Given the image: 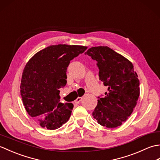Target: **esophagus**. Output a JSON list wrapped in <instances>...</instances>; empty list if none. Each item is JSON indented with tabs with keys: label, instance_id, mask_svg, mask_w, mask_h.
I'll return each instance as SVG.
<instances>
[{
	"label": "esophagus",
	"instance_id": "obj_1",
	"mask_svg": "<svg viewBox=\"0 0 160 160\" xmlns=\"http://www.w3.org/2000/svg\"><path fill=\"white\" fill-rule=\"evenodd\" d=\"M82 98L81 97H78L77 99L74 101V102L76 104H79L80 102V101L82 100Z\"/></svg>",
	"mask_w": 160,
	"mask_h": 160
}]
</instances>
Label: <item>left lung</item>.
I'll return each mask as SVG.
<instances>
[{"instance_id": "8db88e82", "label": "left lung", "mask_w": 160, "mask_h": 160, "mask_svg": "<svg viewBox=\"0 0 160 160\" xmlns=\"http://www.w3.org/2000/svg\"><path fill=\"white\" fill-rule=\"evenodd\" d=\"M98 62L100 80L108 87L92 115L107 128L121 126L132 113L140 96V80L132 62L107 46L93 47L85 53Z\"/></svg>"}]
</instances>
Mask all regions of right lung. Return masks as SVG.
I'll return each instance as SVG.
<instances>
[{
  "label": "right lung",
  "instance_id": "right-lung-1",
  "mask_svg": "<svg viewBox=\"0 0 160 160\" xmlns=\"http://www.w3.org/2000/svg\"><path fill=\"white\" fill-rule=\"evenodd\" d=\"M87 49L81 45H51L37 52L26 64L20 95L27 112L42 128L55 130L69 120L73 105L60 102L59 89L67 84L70 61Z\"/></svg>",
  "mask_w": 160,
  "mask_h": 160
}]
</instances>
